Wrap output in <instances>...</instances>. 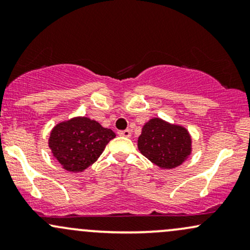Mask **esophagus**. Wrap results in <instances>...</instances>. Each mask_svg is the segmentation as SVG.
Segmentation results:
<instances>
[{"instance_id":"1","label":"esophagus","mask_w":250,"mask_h":250,"mask_svg":"<svg viewBox=\"0 0 250 250\" xmlns=\"http://www.w3.org/2000/svg\"><path fill=\"white\" fill-rule=\"evenodd\" d=\"M120 136H123V137H130L131 136V131L129 130V129H125V130H121L119 133Z\"/></svg>"}]
</instances>
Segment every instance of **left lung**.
Here are the masks:
<instances>
[{
    "label": "left lung",
    "mask_w": 250,
    "mask_h": 250,
    "mask_svg": "<svg viewBox=\"0 0 250 250\" xmlns=\"http://www.w3.org/2000/svg\"><path fill=\"white\" fill-rule=\"evenodd\" d=\"M191 143V135L185 125L153 117L143 125L137 148L159 168L174 169L190 156Z\"/></svg>",
    "instance_id": "left-lung-1"
}]
</instances>
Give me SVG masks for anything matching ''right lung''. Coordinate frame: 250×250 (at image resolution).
Masks as SVG:
<instances>
[{"label":"right lung","instance_id":"1","mask_svg":"<svg viewBox=\"0 0 250 250\" xmlns=\"http://www.w3.org/2000/svg\"><path fill=\"white\" fill-rule=\"evenodd\" d=\"M115 136L111 129L102 127L95 120L75 116L54 125L48 147L64 170L79 173L96 162Z\"/></svg>","mask_w":250,"mask_h":250}]
</instances>
